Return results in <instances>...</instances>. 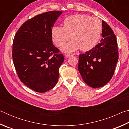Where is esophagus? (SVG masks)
Instances as JSON below:
<instances>
[{
  "mask_svg": "<svg viewBox=\"0 0 129 129\" xmlns=\"http://www.w3.org/2000/svg\"><path fill=\"white\" fill-rule=\"evenodd\" d=\"M74 54L72 53H65V57H69V56H71L73 55Z\"/></svg>",
  "mask_w": 129,
  "mask_h": 129,
  "instance_id": "obj_1",
  "label": "esophagus"
}]
</instances>
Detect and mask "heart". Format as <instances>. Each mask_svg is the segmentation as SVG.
Wrapping results in <instances>:
<instances>
[{
  "label": "heart",
  "instance_id": "b5f03b06",
  "mask_svg": "<svg viewBox=\"0 0 129 129\" xmlns=\"http://www.w3.org/2000/svg\"><path fill=\"white\" fill-rule=\"evenodd\" d=\"M102 30L101 21L97 17H91L84 14L69 16L63 21V27L52 29V38L57 47H62L70 39L72 41L62 48L64 52H72L79 48L87 51L99 43Z\"/></svg>",
  "mask_w": 129,
  "mask_h": 129
}]
</instances>
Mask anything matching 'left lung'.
<instances>
[{"label": "left lung", "mask_w": 129, "mask_h": 129, "mask_svg": "<svg viewBox=\"0 0 129 129\" xmlns=\"http://www.w3.org/2000/svg\"><path fill=\"white\" fill-rule=\"evenodd\" d=\"M103 39L97 45L79 55L78 71L89 86L100 88L112 78L118 60L117 38L112 28L102 21Z\"/></svg>", "instance_id": "1"}]
</instances>
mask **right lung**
Returning a JSON list of instances; mask_svg holds the SVG:
<instances>
[{
  "label": "right lung",
  "mask_w": 129,
  "mask_h": 129,
  "mask_svg": "<svg viewBox=\"0 0 129 129\" xmlns=\"http://www.w3.org/2000/svg\"><path fill=\"white\" fill-rule=\"evenodd\" d=\"M62 11H52L25 21L13 41L12 58L21 82L32 90L45 93L57 83L64 56L53 45L52 28Z\"/></svg>",
  "instance_id": "add662e5"
}]
</instances>
